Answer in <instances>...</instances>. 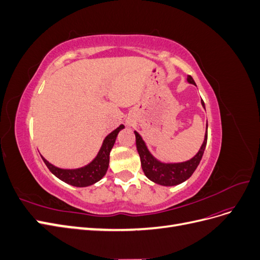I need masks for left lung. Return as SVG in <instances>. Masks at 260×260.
I'll list each match as a JSON object with an SVG mask.
<instances>
[{
	"instance_id": "1",
	"label": "left lung",
	"mask_w": 260,
	"mask_h": 260,
	"mask_svg": "<svg viewBox=\"0 0 260 260\" xmlns=\"http://www.w3.org/2000/svg\"><path fill=\"white\" fill-rule=\"evenodd\" d=\"M187 82L196 85L195 81L191 76H187ZM202 105L205 108V104L202 101ZM207 127L206 124V133L204 142L194 157L190 160H186L183 162H161L158 159H156L155 157L148 151V148L143 141L142 137H141L137 131H135L136 135V144L138 153L140 155L141 159V166L144 171V175L151 180L153 182L165 185V186H172L178 185L180 183L184 182L185 180L190 178L195 169L198 168L199 164L202 159L204 151L207 144Z\"/></svg>"
}]
</instances>
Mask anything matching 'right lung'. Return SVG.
Segmentation results:
<instances>
[{"label": "right lung", "instance_id": "1", "mask_svg": "<svg viewBox=\"0 0 260 260\" xmlns=\"http://www.w3.org/2000/svg\"><path fill=\"white\" fill-rule=\"evenodd\" d=\"M123 128L124 125L120 124L117 129L109 133V135L104 139L103 144H102L95 158L84 167L77 169H61L49 162L44 157H41L44 164L46 165V167H48L52 174L54 176H56L59 180L64 181V182L70 185L78 187L92 185L94 183H96L98 181H100L105 176L109 165V153H111L112 148L115 144L118 133H119V131Z\"/></svg>", "mask_w": 260, "mask_h": 260}]
</instances>
